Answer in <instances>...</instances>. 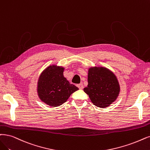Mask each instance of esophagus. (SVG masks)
I'll use <instances>...</instances> for the list:
<instances>
[{
  "label": "esophagus",
  "mask_w": 150,
  "mask_h": 150,
  "mask_svg": "<svg viewBox=\"0 0 150 150\" xmlns=\"http://www.w3.org/2000/svg\"><path fill=\"white\" fill-rule=\"evenodd\" d=\"M77 86H78V88H79L80 90H82L83 88V84H81V83L77 85Z\"/></svg>",
  "instance_id": "34e87169"
}]
</instances>
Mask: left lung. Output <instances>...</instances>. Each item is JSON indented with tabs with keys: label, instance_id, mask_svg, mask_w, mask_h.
Returning <instances> with one entry per match:
<instances>
[{
	"label": "left lung",
	"instance_id": "1",
	"mask_svg": "<svg viewBox=\"0 0 150 150\" xmlns=\"http://www.w3.org/2000/svg\"><path fill=\"white\" fill-rule=\"evenodd\" d=\"M88 83L83 90L93 104L98 108L108 107L119 96L120 85L117 77L106 67H90L88 69Z\"/></svg>",
	"mask_w": 150,
	"mask_h": 150
}]
</instances>
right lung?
Returning a JSON list of instances; mask_svg holds the SVG:
<instances>
[{
	"label": "right lung",
	"mask_w": 150,
	"mask_h": 150,
	"mask_svg": "<svg viewBox=\"0 0 150 150\" xmlns=\"http://www.w3.org/2000/svg\"><path fill=\"white\" fill-rule=\"evenodd\" d=\"M64 68L50 65L42 71L38 81L37 92L42 101L51 107L64 104L79 88L64 76Z\"/></svg>",
	"instance_id": "add662e5"
}]
</instances>
